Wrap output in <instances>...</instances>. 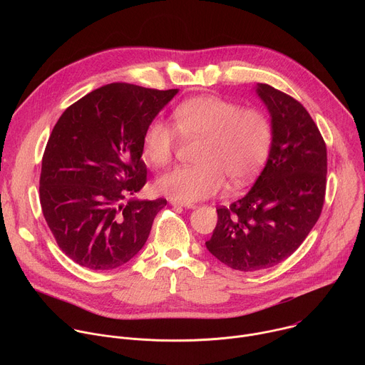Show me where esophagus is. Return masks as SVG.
I'll list each match as a JSON object with an SVG mask.
<instances>
[{"instance_id":"1","label":"esophagus","mask_w":365,"mask_h":365,"mask_svg":"<svg viewBox=\"0 0 365 365\" xmlns=\"http://www.w3.org/2000/svg\"><path fill=\"white\" fill-rule=\"evenodd\" d=\"M170 203H172L173 206L187 207V210H193V207H196V205H195V203H192V202H182V200H176V199H172V200H170Z\"/></svg>"}]
</instances>
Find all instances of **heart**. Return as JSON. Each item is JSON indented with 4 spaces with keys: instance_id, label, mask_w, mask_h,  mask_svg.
I'll return each instance as SVG.
<instances>
[{
    "instance_id": "heart-1",
    "label": "heart",
    "mask_w": 365,
    "mask_h": 365,
    "mask_svg": "<svg viewBox=\"0 0 365 365\" xmlns=\"http://www.w3.org/2000/svg\"><path fill=\"white\" fill-rule=\"evenodd\" d=\"M173 125L155 118L144 130L141 154L147 163L162 168L172 162L178 134L199 138L193 166L163 173L155 186L172 199L193 202L218 193L225 179L231 187L245 185L264 165L272 148L270 118L255 107L214 95L189 98L173 111Z\"/></svg>"
}]
</instances>
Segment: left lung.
Returning <instances> with one entry per match:
<instances>
[{"label": "left lung", "mask_w": 365, "mask_h": 365, "mask_svg": "<svg viewBox=\"0 0 365 365\" xmlns=\"http://www.w3.org/2000/svg\"><path fill=\"white\" fill-rule=\"evenodd\" d=\"M273 127L269 160L250 192L218 206V222L206 248L240 272L273 267L290 257L321 217L328 158L325 140L293 96L258 83Z\"/></svg>", "instance_id": "left-lung-1"}]
</instances>
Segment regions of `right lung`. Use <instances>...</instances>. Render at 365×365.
<instances>
[{"instance_id":"right-lung-1","label":"right lung","mask_w":365,"mask_h":365,"mask_svg":"<svg viewBox=\"0 0 365 365\" xmlns=\"http://www.w3.org/2000/svg\"><path fill=\"white\" fill-rule=\"evenodd\" d=\"M176 93L110 83L72 103L53 127L41 159V212L79 266L113 270L145 244L168 200L123 202L147 183L143 134Z\"/></svg>"}]
</instances>
